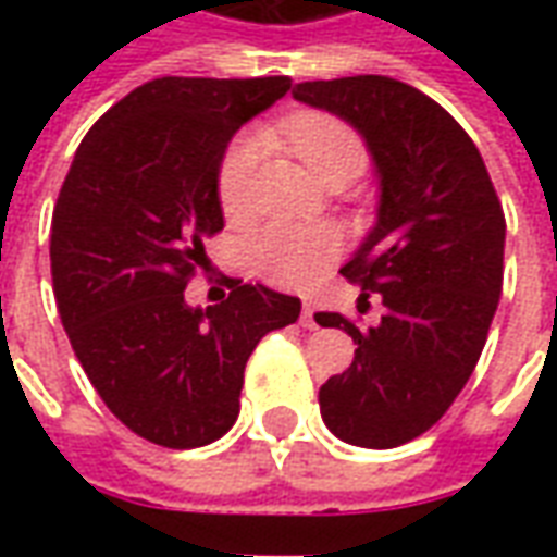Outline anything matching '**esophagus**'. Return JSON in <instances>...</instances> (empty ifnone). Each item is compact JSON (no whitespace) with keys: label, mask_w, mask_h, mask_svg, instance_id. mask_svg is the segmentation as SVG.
Wrapping results in <instances>:
<instances>
[{"label":"esophagus","mask_w":557,"mask_h":557,"mask_svg":"<svg viewBox=\"0 0 557 557\" xmlns=\"http://www.w3.org/2000/svg\"><path fill=\"white\" fill-rule=\"evenodd\" d=\"M301 327H307V331H315V327H319V322H315V310L310 304H304L301 307Z\"/></svg>","instance_id":"34e87169"}]
</instances>
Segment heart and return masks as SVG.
Masks as SVG:
<instances>
[{"label":"heart","mask_w":557,"mask_h":557,"mask_svg":"<svg viewBox=\"0 0 557 557\" xmlns=\"http://www.w3.org/2000/svg\"><path fill=\"white\" fill-rule=\"evenodd\" d=\"M280 134L322 182H351L361 175L370 151L363 137L331 113H298L280 125ZM265 139L242 134L223 151L218 166V199L230 220H244L253 208V182ZM339 253V238L331 226L310 223H268L247 242V262L256 277L280 289H301L313 283Z\"/></svg>","instance_id":"b5f03b06"}]
</instances>
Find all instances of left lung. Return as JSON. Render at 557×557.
Returning a JSON list of instances; mask_svg holds the SVG:
<instances>
[{
	"label": "left lung",
	"mask_w": 557,
	"mask_h": 557,
	"mask_svg": "<svg viewBox=\"0 0 557 557\" xmlns=\"http://www.w3.org/2000/svg\"><path fill=\"white\" fill-rule=\"evenodd\" d=\"M361 131L373 151L379 223L343 277L382 295V325L315 313L355 343L319 391L327 430L358 447H399L438 423L474 373L504 283V208L454 115L399 79H313L292 91Z\"/></svg>",
	"instance_id": "1"
}]
</instances>
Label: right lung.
Returning <instances> with one entry per match:
<instances>
[{
    "instance_id": "1",
    "label": "right lung",
    "mask_w": 557,
    "mask_h": 557,
    "mask_svg": "<svg viewBox=\"0 0 557 557\" xmlns=\"http://www.w3.org/2000/svg\"><path fill=\"white\" fill-rule=\"evenodd\" d=\"M289 77H160L91 125L50 226L53 295L107 409L160 447L218 442L238 418L256 343L301 301L226 277V301L187 307L202 238L223 230L218 166L232 134Z\"/></svg>"
}]
</instances>
